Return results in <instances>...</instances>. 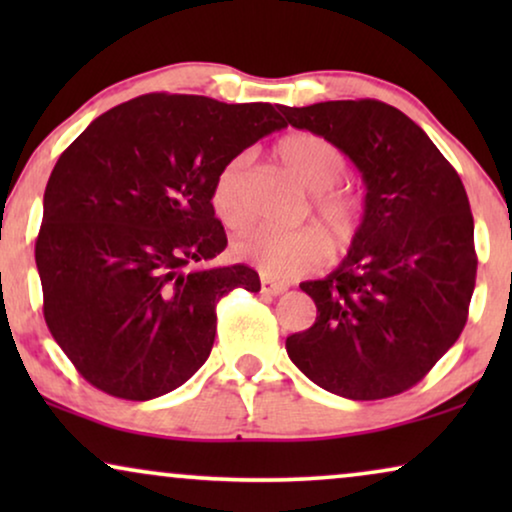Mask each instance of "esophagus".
Masks as SVG:
<instances>
[{"mask_svg": "<svg viewBox=\"0 0 512 512\" xmlns=\"http://www.w3.org/2000/svg\"><path fill=\"white\" fill-rule=\"evenodd\" d=\"M289 286H286L284 282H275V279L270 277H263L261 279V291L268 293V296H279V293H284Z\"/></svg>", "mask_w": 512, "mask_h": 512, "instance_id": "1", "label": "esophagus"}]
</instances>
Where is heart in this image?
I'll return each mask as SVG.
<instances>
[{
	"mask_svg": "<svg viewBox=\"0 0 512 512\" xmlns=\"http://www.w3.org/2000/svg\"><path fill=\"white\" fill-rule=\"evenodd\" d=\"M286 170L314 191L312 209L317 219L331 230L333 240L345 244L359 223V200L345 188L333 184L345 172V156L333 142L314 132H289L275 146ZM247 158L228 160L216 174L212 186V209L226 228H242L249 221L247 193H244ZM235 251L272 279H289L317 268L328 258V240L317 228L277 230L256 226L235 242Z\"/></svg>",
	"mask_w": 512,
	"mask_h": 512,
	"instance_id": "obj_1",
	"label": "heart"
}]
</instances>
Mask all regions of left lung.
I'll return each instance as SVG.
<instances>
[{
	"instance_id": "1",
	"label": "left lung",
	"mask_w": 512,
	"mask_h": 512,
	"mask_svg": "<svg viewBox=\"0 0 512 512\" xmlns=\"http://www.w3.org/2000/svg\"><path fill=\"white\" fill-rule=\"evenodd\" d=\"M333 142L366 184L347 256L303 282L317 321L286 352L321 389L377 401L415 387L464 331L478 258L459 174L403 111L377 100L279 107Z\"/></svg>"
}]
</instances>
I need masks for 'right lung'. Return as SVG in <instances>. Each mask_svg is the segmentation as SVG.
<instances>
[{"label": "right lung", "instance_id": "obj_1", "mask_svg": "<svg viewBox=\"0 0 512 512\" xmlns=\"http://www.w3.org/2000/svg\"><path fill=\"white\" fill-rule=\"evenodd\" d=\"M284 121L272 104L151 93L97 116L55 163L34 247L48 331L104 394L149 401L198 373L216 303L261 291L226 249L212 186Z\"/></svg>", "mask_w": 512, "mask_h": 512}]
</instances>
